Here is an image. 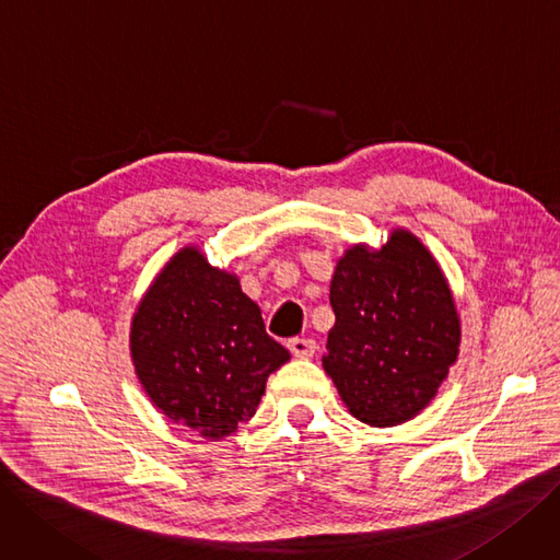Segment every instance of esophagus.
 I'll use <instances>...</instances> for the list:
<instances>
[{"instance_id": "obj_1", "label": "esophagus", "mask_w": 560, "mask_h": 560, "mask_svg": "<svg viewBox=\"0 0 560 560\" xmlns=\"http://www.w3.org/2000/svg\"><path fill=\"white\" fill-rule=\"evenodd\" d=\"M316 341L314 339H291L288 341V350H291V353L298 358V360H308V358H314V353H316Z\"/></svg>"}]
</instances>
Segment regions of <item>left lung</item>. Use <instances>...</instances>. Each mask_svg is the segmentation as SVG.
<instances>
[{
	"label": "left lung",
	"mask_w": 560,
	"mask_h": 560,
	"mask_svg": "<svg viewBox=\"0 0 560 560\" xmlns=\"http://www.w3.org/2000/svg\"><path fill=\"white\" fill-rule=\"evenodd\" d=\"M323 369L350 416L371 427L412 420L436 397L457 362L462 325L452 291L429 248L404 228L371 252L339 258Z\"/></svg>",
	"instance_id": "1"
}]
</instances>
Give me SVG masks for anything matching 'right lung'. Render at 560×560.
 Segmentation results:
<instances>
[{
	"mask_svg": "<svg viewBox=\"0 0 560 560\" xmlns=\"http://www.w3.org/2000/svg\"><path fill=\"white\" fill-rule=\"evenodd\" d=\"M131 360L165 418L219 441L254 418L267 376L291 353L265 332L240 279L184 246L136 308Z\"/></svg>",
	"mask_w": 560,
	"mask_h": 560,
	"instance_id": "1",
	"label": "right lung"
}]
</instances>
